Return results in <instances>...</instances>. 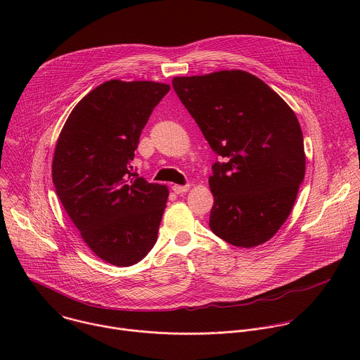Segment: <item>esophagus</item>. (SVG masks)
Instances as JSON below:
<instances>
[{"instance_id":"esophagus-1","label":"esophagus","mask_w":360,"mask_h":360,"mask_svg":"<svg viewBox=\"0 0 360 360\" xmlns=\"http://www.w3.org/2000/svg\"><path fill=\"white\" fill-rule=\"evenodd\" d=\"M172 191L176 193V195H182L185 192L189 191V185H174L172 186Z\"/></svg>"}]
</instances>
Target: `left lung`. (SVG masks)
Returning a JSON list of instances; mask_svg holds the SVG:
<instances>
[{
	"mask_svg": "<svg viewBox=\"0 0 360 360\" xmlns=\"http://www.w3.org/2000/svg\"><path fill=\"white\" fill-rule=\"evenodd\" d=\"M172 85L225 160L210 176L211 231L239 248L269 240L288 219L304 176L295 112L262 79L240 70L175 77Z\"/></svg>",
	"mask_w": 360,
	"mask_h": 360,
	"instance_id": "1",
	"label": "left lung"
}]
</instances>
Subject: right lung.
I'll list each match as a JSON object with an SVG mask.
<instances>
[{
    "instance_id": "obj_1",
    "label": "right lung",
    "mask_w": 360,
    "mask_h": 360,
    "mask_svg": "<svg viewBox=\"0 0 360 360\" xmlns=\"http://www.w3.org/2000/svg\"><path fill=\"white\" fill-rule=\"evenodd\" d=\"M169 89L153 81L101 84L75 105L57 141V195L89 249L115 266L138 264L158 238L169 191L138 176L131 162Z\"/></svg>"
}]
</instances>
